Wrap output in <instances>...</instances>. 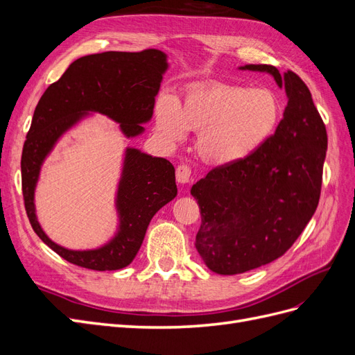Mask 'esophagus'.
Returning a JSON list of instances; mask_svg holds the SVG:
<instances>
[{"label":"esophagus","mask_w":355,"mask_h":355,"mask_svg":"<svg viewBox=\"0 0 355 355\" xmlns=\"http://www.w3.org/2000/svg\"><path fill=\"white\" fill-rule=\"evenodd\" d=\"M176 179L179 184H188L191 180V167L187 164H180L176 168Z\"/></svg>","instance_id":"obj_1"}]
</instances>
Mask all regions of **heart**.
<instances>
[{"mask_svg": "<svg viewBox=\"0 0 355 355\" xmlns=\"http://www.w3.org/2000/svg\"><path fill=\"white\" fill-rule=\"evenodd\" d=\"M282 118V105L270 90L211 83L188 90L176 105H157L158 133L180 142L185 132H198L200 157L211 166H232L254 154L270 139Z\"/></svg>", "mask_w": 355, "mask_h": 355, "instance_id": "1", "label": "heart"}]
</instances>
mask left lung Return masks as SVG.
I'll return each instance as SVG.
<instances>
[{
  "instance_id": "left-lung-1",
  "label": "left lung",
  "mask_w": 355,
  "mask_h": 355,
  "mask_svg": "<svg viewBox=\"0 0 355 355\" xmlns=\"http://www.w3.org/2000/svg\"><path fill=\"white\" fill-rule=\"evenodd\" d=\"M271 73L287 106L275 133L254 154L210 170L191 188L201 227L196 247L209 270L234 275L283 256L318 206L327 151L326 125L306 84L292 71L245 65Z\"/></svg>"
}]
</instances>
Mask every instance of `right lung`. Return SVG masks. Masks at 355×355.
I'll return each mask as SVG.
<instances>
[{
    "label": "right lung",
    "instance_id": "right-lung-1",
    "mask_svg": "<svg viewBox=\"0 0 355 355\" xmlns=\"http://www.w3.org/2000/svg\"><path fill=\"white\" fill-rule=\"evenodd\" d=\"M167 68V55L155 49L89 55L72 62L41 96L20 161L22 191L32 230L65 261L94 271H115L130 265L154 214L178 196L175 167L168 159L125 148L115 197L116 232L108 243L90 250H71L51 241L37 219L34 201L44 159L59 139L92 112L120 124L125 137L142 135V124L153 118L155 96Z\"/></svg>",
    "mask_w": 355,
    "mask_h": 355
}]
</instances>
